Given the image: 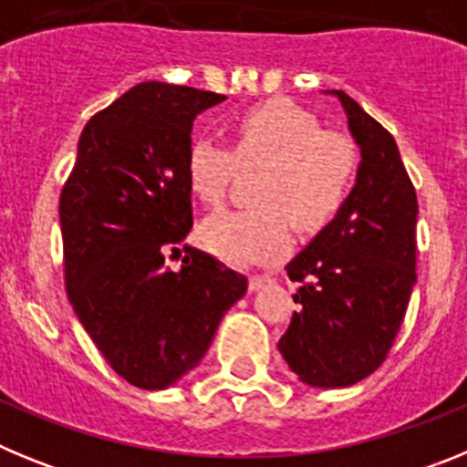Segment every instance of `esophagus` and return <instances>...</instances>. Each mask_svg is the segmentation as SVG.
Segmentation results:
<instances>
[{"mask_svg":"<svg viewBox=\"0 0 467 467\" xmlns=\"http://www.w3.org/2000/svg\"><path fill=\"white\" fill-rule=\"evenodd\" d=\"M269 275H250V280H247V287H250V292H257L262 290L264 285L269 283Z\"/></svg>","mask_w":467,"mask_h":467,"instance_id":"obj_1","label":"esophagus"}]
</instances>
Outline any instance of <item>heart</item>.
Segmentation results:
<instances>
[{
  "mask_svg": "<svg viewBox=\"0 0 467 467\" xmlns=\"http://www.w3.org/2000/svg\"><path fill=\"white\" fill-rule=\"evenodd\" d=\"M229 133L231 151L210 138L189 144V192L208 205L220 203L236 166H264L254 189L259 205L208 214L198 238L236 266L274 262L292 245L290 217L301 231H313L339 213L356 180L358 151L348 138L323 130L311 111L290 100L247 109Z\"/></svg>",
  "mask_w": 467,
  "mask_h": 467,
  "instance_id": "b5f03b06",
  "label": "heart"
}]
</instances>
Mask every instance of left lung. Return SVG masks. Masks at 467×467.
<instances>
[{"mask_svg": "<svg viewBox=\"0 0 467 467\" xmlns=\"http://www.w3.org/2000/svg\"><path fill=\"white\" fill-rule=\"evenodd\" d=\"M327 95L344 107L360 163L339 213L285 266L301 287L278 350L301 383L346 388L386 360L404 320L419 203L393 135L344 90Z\"/></svg>", "mask_w": 467, "mask_h": 467, "instance_id": "1", "label": "left lung"}]
</instances>
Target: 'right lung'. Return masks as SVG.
Wrapping results in <instances>:
<instances>
[{
    "label": "right lung",
    "instance_id": "add662e5",
    "mask_svg": "<svg viewBox=\"0 0 467 467\" xmlns=\"http://www.w3.org/2000/svg\"><path fill=\"white\" fill-rule=\"evenodd\" d=\"M224 100L133 86L86 123L60 196L69 304L111 369L142 390L192 372L247 292L245 275L196 247L180 271L166 266L193 224L184 177L193 119Z\"/></svg>",
    "mask_w": 467,
    "mask_h": 467
}]
</instances>
